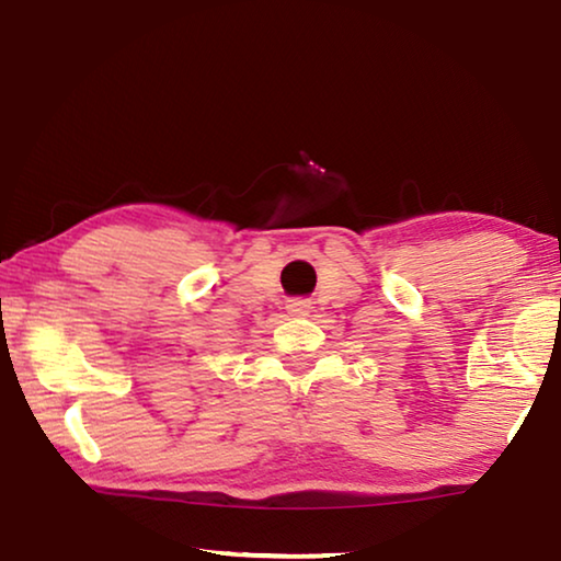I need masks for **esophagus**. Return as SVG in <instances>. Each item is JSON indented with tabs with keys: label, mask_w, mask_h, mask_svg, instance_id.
<instances>
[{
	"label": "esophagus",
	"mask_w": 561,
	"mask_h": 561,
	"mask_svg": "<svg viewBox=\"0 0 561 561\" xmlns=\"http://www.w3.org/2000/svg\"><path fill=\"white\" fill-rule=\"evenodd\" d=\"M288 313H293V316H308V310H310V304L306 298H293V300H288Z\"/></svg>",
	"instance_id": "obj_1"
}]
</instances>
